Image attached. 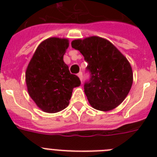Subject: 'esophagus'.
Listing matches in <instances>:
<instances>
[{"label": "esophagus", "mask_w": 157, "mask_h": 157, "mask_svg": "<svg viewBox=\"0 0 157 157\" xmlns=\"http://www.w3.org/2000/svg\"><path fill=\"white\" fill-rule=\"evenodd\" d=\"M77 76H79V78H80V80H81V81H82V79H83V76H82V72L81 71H80L78 74H77Z\"/></svg>", "instance_id": "1"}]
</instances>
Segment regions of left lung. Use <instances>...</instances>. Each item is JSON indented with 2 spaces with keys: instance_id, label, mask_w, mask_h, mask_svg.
Returning <instances> with one entry per match:
<instances>
[{
  "instance_id": "left-lung-1",
  "label": "left lung",
  "mask_w": 157,
  "mask_h": 157,
  "mask_svg": "<svg viewBox=\"0 0 157 157\" xmlns=\"http://www.w3.org/2000/svg\"><path fill=\"white\" fill-rule=\"evenodd\" d=\"M71 46L88 63L90 79L84 89L91 106L105 112L114 109L131 89L133 72L129 61L110 41L98 36L75 40Z\"/></svg>"
}]
</instances>
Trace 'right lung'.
Here are the masks:
<instances>
[{
	"mask_svg": "<svg viewBox=\"0 0 157 157\" xmlns=\"http://www.w3.org/2000/svg\"><path fill=\"white\" fill-rule=\"evenodd\" d=\"M68 40L51 37L41 42L26 71L28 94L40 109L55 113L66 108L74 87L81 85L63 62Z\"/></svg>",
	"mask_w": 157,
	"mask_h": 157,
	"instance_id": "add662e5",
	"label": "right lung"
}]
</instances>
